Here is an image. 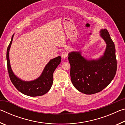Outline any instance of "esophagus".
Here are the masks:
<instances>
[{"instance_id":"1","label":"esophagus","mask_w":125,"mask_h":125,"mask_svg":"<svg viewBox=\"0 0 125 125\" xmlns=\"http://www.w3.org/2000/svg\"><path fill=\"white\" fill-rule=\"evenodd\" d=\"M61 56H62V58H66L68 56V53L65 51H63L62 53V54H61Z\"/></svg>"}]
</instances>
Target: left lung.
<instances>
[{"label": "left lung", "instance_id": "1", "mask_svg": "<svg viewBox=\"0 0 125 125\" xmlns=\"http://www.w3.org/2000/svg\"><path fill=\"white\" fill-rule=\"evenodd\" d=\"M100 32L107 45L100 59L86 60L77 52L68 54L72 83L78 91L85 94H95L103 90L111 83L117 70L114 42L106 29L101 30Z\"/></svg>", "mask_w": 125, "mask_h": 125}]
</instances>
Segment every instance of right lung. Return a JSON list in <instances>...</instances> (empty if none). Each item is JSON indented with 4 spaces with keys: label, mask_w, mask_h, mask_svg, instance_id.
Returning a JSON list of instances; mask_svg holds the SVG:
<instances>
[{
    "label": "right lung",
    "mask_w": 125,
    "mask_h": 125,
    "mask_svg": "<svg viewBox=\"0 0 125 125\" xmlns=\"http://www.w3.org/2000/svg\"><path fill=\"white\" fill-rule=\"evenodd\" d=\"M13 35L7 48V60L8 71L12 83L20 92L30 96H41L47 93L51 88L53 83V74L61 62V57L58 56L50 60L46 65L41 76L31 82H24L19 79L11 70L9 61V50L12 43Z\"/></svg>",
    "instance_id": "add662e5"
}]
</instances>
